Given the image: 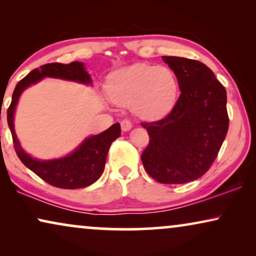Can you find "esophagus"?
Here are the masks:
<instances>
[{
    "mask_svg": "<svg viewBox=\"0 0 256 256\" xmlns=\"http://www.w3.org/2000/svg\"><path fill=\"white\" fill-rule=\"evenodd\" d=\"M132 128V122L129 121V120H127V118H124V120L121 121V129H122V130H124V132H129Z\"/></svg>",
    "mask_w": 256,
    "mask_h": 256,
    "instance_id": "esophagus-1",
    "label": "esophagus"
}]
</instances>
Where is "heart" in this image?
<instances>
[{
    "mask_svg": "<svg viewBox=\"0 0 256 256\" xmlns=\"http://www.w3.org/2000/svg\"><path fill=\"white\" fill-rule=\"evenodd\" d=\"M108 93L116 104L130 106L136 116L157 120L174 106L178 82L166 66L135 64L110 76Z\"/></svg>",
    "mask_w": 256,
    "mask_h": 256,
    "instance_id": "obj_1",
    "label": "heart"
}]
</instances>
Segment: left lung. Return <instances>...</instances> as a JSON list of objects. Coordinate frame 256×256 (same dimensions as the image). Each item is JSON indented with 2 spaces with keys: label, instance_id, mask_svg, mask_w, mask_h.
I'll return each instance as SVG.
<instances>
[{
  "label": "left lung",
  "instance_id": "left-lung-1",
  "mask_svg": "<svg viewBox=\"0 0 256 256\" xmlns=\"http://www.w3.org/2000/svg\"><path fill=\"white\" fill-rule=\"evenodd\" d=\"M162 58L177 76L180 96L168 116L141 124L150 138L141 160L160 183H188L210 169L226 138V90L200 62Z\"/></svg>",
  "mask_w": 256,
  "mask_h": 256
}]
</instances>
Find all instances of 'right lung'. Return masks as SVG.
Returning a JSON list of instances; mask_svg holds the SVG:
<instances>
[{"label":"right lung","mask_w":256,"mask_h":256,"mask_svg":"<svg viewBox=\"0 0 256 256\" xmlns=\"http://www.w3.org/2000/svg\"><path fill=\"white\" fill-rule=\"evenodd\" d=\"M44 78H57L68 82H76L84 85H92L90 74L86 71L84 62H73L71 64L52 62L34 68L26 78L17 84L12 93V104L6 112L8 126L12 135L14 146L18 158L26 168L34 171L38 177L60 188H82L90 186L99 180L104 172L108 150L112 142L121 135L120 124H115L98 135L86 138L68 155L54 160H37L24 152L17 138L14 127V116L20 94L31 85H34Z\"/></svg>","instance_id":"1"}]
</instances>
